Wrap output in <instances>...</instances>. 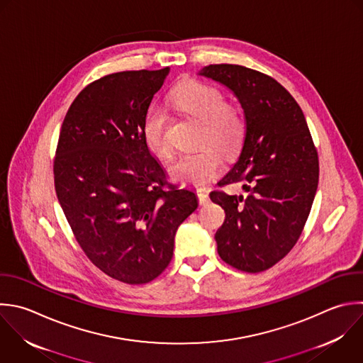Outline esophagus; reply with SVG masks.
I'll return each instance as SVG.
<instances>
[{"label":"esophagus","mask_w":363,"mask_h":363,"mask_svg":"<svg viewBox=\"0 0 363 363\" xmlns=\"http://www.w3.org/2000/svg\"><path fill=\"white\" fill-rule=\"evenodd\" d=\"M197 197H199L200 206H206V204H208V201H210L208 193L204 191V190H197Z\"/></svg>","instance_id":"esophagus-1"}]
</instances>
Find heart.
<instances>
[{
  "label": "heart",
  "mask_w": 363,
  "mask_h": 363,
  "mask_svg": "<svg viewBox=\"0 0 363 363\" xmlns=\"http://www.w3.org/2000/svg\"><path fill=\"white\" fill-rule=\"evenodd\" d=\"M170 99L180 112L201 122V143H213L228 155L240 149L245 136V121L237 108L225 104L221 91L203 82H186L172 92ZM166 125V112L160 106H152L142 128L147 149L160 157L170 155L164 135ZM221 167L220 152L214 146L206 145L196 152L180 155L169 166V173L180 183L201 187L213 180Z\"/></svg>",
  "instance_id": "b5f03b06"
}]
</instances>
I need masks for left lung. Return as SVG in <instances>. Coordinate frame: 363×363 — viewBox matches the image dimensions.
I'll list each match as a JSON object with an SVG mask.
<instances>
[{"instance_id": "1", "label": "left lung", "mask_w": 363, "mask_h": 363, "mask_svg": "<svg viewBox=\"0 0 363 363\" xmlns=\"http://www.w3.org/2000/svg\"><path fill=\"white\" fill-rule=\"evenodd\" d=\"M199 75L230 89L245 119L238 160L220 180L242 183L245 194H210L225 211L217 251L231 267L259 272L282 259L302 233L318 187V153L299 105L271 77L230 64Z\"/></svg>"}]
</instances>
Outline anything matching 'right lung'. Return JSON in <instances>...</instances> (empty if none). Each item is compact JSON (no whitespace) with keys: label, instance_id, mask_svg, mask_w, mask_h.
<instances>
[{"label":"right lung","instance_id":"obj_1","mask_svg":"<svg viewBox=\"0 0 363 363\" xmlns=\"http://www.w3.org/2000/svg\"><path fill=\"white\" fill-rule=\"evenodd\" d=\"M169 72L126 71L88 85L64 119L54 162L57 196L84 252L132 285L164 271L179 225L199 206L193 190L166 186L142 133Z\"/></svg>","mask_w":363,"mask_h":363}]
</instances>
